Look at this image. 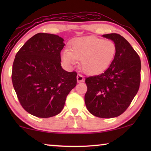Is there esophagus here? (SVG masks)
<instances>
[{"instance_id":"esophagus-1","label":"esophagus","mask_w":151,"mask_h":151,"mask_svg":"<svg viewBox=\"0 0 151 151\" xmlns=\"http://www.w3.org/2000/svg\"><path fill=\"white\" fill-rule=\"evenodd\" d=\"M77 81L78 82H82L84 81V78L83 77V76L81 75L80 73H78L77 75Z\"/></svg>"}]
</instances>
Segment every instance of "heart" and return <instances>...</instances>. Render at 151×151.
Returning a JSON list of instances; mask_svg holds the SVG:
<instances>
[{"label": "heart", "instance_id": "1", "mask_svg": "<svg viewBox=\"0 0 151 151\" xmlns=\"http://www.w3.org/2000/svg\"><path fill=\"white\" fill-rule=\"evenodd\" d=\"M116 53V46L113 41L97 37H81L71 42V50L65 49L61 58L67 66L81 60V67L90 75L100 73L109 67Z\"/></svg>", "mask_w": 151, "mask_h": 151}]
</instances>
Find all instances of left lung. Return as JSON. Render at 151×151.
Returning a JSON list of instances; mask_svg holds the SVG:
<instances>
[{"label": "left lung", "mask_w": 151, "mask_h": 151, "mask_svg": "<svg viewBox=\"0 0 151 151\" xmlns=\"http://www.w3.org/2000/svg\"><path fill=\"white\" fill-rule=\"evenodd\" d=\"M102 36L114 42L116 53L106 71L86 77L84 102L92 115L111 118L122 114L137 94L141 80V61L130 43L119 34Z\"/></svg>", "instance_id": "obj_1"}]
</instances>
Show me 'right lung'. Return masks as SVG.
<instances>
[{"mask_svg": "<svg viewBox=\"0 0 151 151\" xmlns=\"http://www.w3.org/2000/svg\"><path fill=\"white\" fill-rule=\"evenodd\" d=\"M64 39L38 33L16 53L12 80L24 110L38 117L55 116L63 110L67 95L77 84V73L61 67Z\"/></svg>", "mask_w": 151, "mask_h": 151, "instance_id": "add662e5", "label": "right lung"}]
</instances>
